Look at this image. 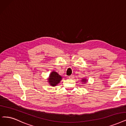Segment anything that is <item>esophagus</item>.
<instances>
[{
    "mask_svg": "<svg viewBox=\"0 0 126 126\" xmlns=\"http://www.w3.org/2000/svg\"><path fill=\"white\" fill-rule=\"evenodd\" d=\"M74 77V75H70V76L69 77V78L70 79H73Z\"/></svg>",
    "mask_w": 126,
    "mask_h": 126,
    "instance_id": "esophagus-1",
    "label": "esophagus"
}]
</instances>
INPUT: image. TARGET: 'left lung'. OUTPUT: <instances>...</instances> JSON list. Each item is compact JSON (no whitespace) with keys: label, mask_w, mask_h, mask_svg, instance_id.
Segmentation results:
<instances>
[{"label":"left lung","mask_w":126,"mask_h":126,"mask_svg":"<svg viewBox=\"0 0 126 126\" xmlns=\"http://www.w3.org/2000/svg\"><path fill=\"white\" fill-rule=\"evenodd\" d=\"M82 81L83 82L86 83V81H87V79H82Z\"/></svg>","instance_id":"8db88e82"}]
</instances>
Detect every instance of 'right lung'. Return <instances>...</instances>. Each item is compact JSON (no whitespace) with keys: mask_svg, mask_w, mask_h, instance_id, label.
I'll list each match as a JSON object with an SVG mask.
<instances>
[{"mask_svg":"<svg viewBox=\"0 0 126 126\" xmlns=\"http://www.w3.org/2000/svg\"><path fill=\"white\" fill-rule=\"evenodd\" d=\"M62 79V76H60L57 72L53 71L50 74L48 79H47L49 85L52 86H55L59 83L60 80Z\"/></svg>","mask_w":126,"mask_h":126,"instance_id":"1","label":"right lung"}]
</instances>
